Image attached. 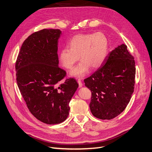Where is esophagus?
<instances>
[{
    "label": "esophagus",
    "mask_w": 152,
    "mask_h": 152,
    "mask_svg": "<svg viewBox=\"0 0 152 152\" xmlns=\"http://www.w3.org/2000/svg\"><path fill=\"white\" fill-rule=\"evenodd\" d=\"M77 82H78V87H79L80 88V87H82V83L81 80L78 79Z\"/></svg>",
    "instance_id": "esophagus-1"
}]
</instances>
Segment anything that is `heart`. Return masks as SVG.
<instances>
[{"mask_svg":"<svg viewBox=\"0 0 152 152\" xmlns=\"http://www.w3.org/2000/svg\"><path fill=\"white\" fill-rule=\"evenodd\" d=\"M68 47L60 51V61L64 68L72 69L80 58L82 61L70 74L82 78L88 74L91 67L97 69L104 64L108 55L109 42L107 35L102 32L81 34L70 40Z\"/></svg>","mask_w":152,"mask_h":152,"instance_id":"obj_1","label":"heart"}]
</instances>
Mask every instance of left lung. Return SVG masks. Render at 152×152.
I'll return each mask as SVG.
<instances>
[{
    "mask_svg": "<svg viewBox=\"0 0 152 152\" xmlns=\"http://www.w3.org/2000/svg\"><path fill=\"white\" fill-rule=\"evenodd\" d=\"M135 62L125 44L108 54L99 69L84 80L91 90L90 111L94 117L110 120L122 113L134 90Z\"/></svg>",
    "mask_w": 152,
    "mask_h": 152,
    "instance_id": "left-lung-1",
    "label": "left lung"
}]
</instances>
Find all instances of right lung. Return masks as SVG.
<instances>
[{"mask_svg":"<svg viewBox=\"0 0 152 152\" xmlns=\"http://www.w3.org/2000/svg\"><path fill=\"white\" fill-rule=\"evenodd\" d=\"M59 29H43L28 36L15 64L21 95L34 116L47 124H58L69 114V103L78 87L70 78L58 85L66 72L58 66Z\"/></svg>","mask_w":152,"mask_h":152,"instance_id":"right-lung-1","label":"right lung"}]
</instances>
